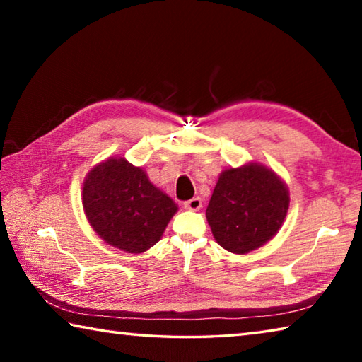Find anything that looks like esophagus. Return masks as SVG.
I'll use <instances>...</instances> for the list:
<instances>
[{
	"label": "esophagus",
	"mask_w": 362,
	"mask_h": 362,
	"mask_svg": "<svg viewBox=\"0 0 362 362\" xmlns=\"http://www.w3.org/2000/svg\"><path fill=\"white\" fill-rule=\"evenodd\" d=\"M201 206H203V201H201L199 196H194V198L188 199L183 203V207H185L187 211H199Z\"/></svg>",
	"instance_id": "obj_1"
}]
</instances>
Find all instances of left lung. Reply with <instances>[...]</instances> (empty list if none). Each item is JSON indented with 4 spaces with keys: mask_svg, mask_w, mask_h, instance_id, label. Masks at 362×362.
Returning <instances> with one entry per match:
<instances>
[{
    "mask_svg": "<svg viewBox=\"0 0 362 362\" xmlns=\"http://www.w3.org/2000/svg\"><path fill=\"white\" fill-rule=\"evenodd\" d=\"M289 203L286 182L272 168L252 161L220 173L206 218L220 246L243 255L276 236Z\"/></svg>",
    "mask_w": 362,
    "mask_h": 362,
    "instance_id": "1",
    "label": "left lung"
}]
</instances>
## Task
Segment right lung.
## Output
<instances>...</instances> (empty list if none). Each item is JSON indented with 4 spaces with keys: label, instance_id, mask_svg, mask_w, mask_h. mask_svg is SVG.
<instances>
[{
    "label": "right lung",
    "instance_id": "right-lung-1",
    "mask_svg": "<svg viewBox=\"0 0 362 362\" xmlns=\"http://www.w3.org/2000/svg\"><path fill=\"white\" fill-rule=\"evenodd\" d=\"M81 199L84 216L100 240L127 254L155 246L179 211L144 168L122 156H110L89 170Z\"/></svg>",
    "mask_w": 362,
    "mask_h": 362
}]
</instances>
